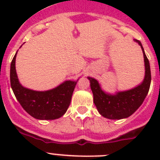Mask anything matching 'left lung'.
<instances>
[{"label": "left lung", "mask_w": 160, "mask_h": 160, "mask_svg": "<svg viewBox=\"0 0 160 160\" xmlns=\"http://www.w3.org/2000/svg\"><path fill=\"white\" fill-rule=\"evenodd\" d=\"M141 46L144 57L145 77L138 87L126 91L117 92L115 94H107L102 90L98 82L88 77L90 88L94 95V103L101 115L110 119H121L131 116L142 105L150 89L152 81L150 63L147 58L142 44L135 40Z\"/></svg>", "instance_id": "1"}]
</instances>
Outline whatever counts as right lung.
I'll use <instances>...</instances> for the list:
<instances>
[{
	"instance_id": "1",
	"label": "right lung",
	"mask_w": 160,
	"mask_h": 160,
	"mask_svg": "<svg viewBox=\"0 0 160 160\" xmlns=\"http://www.w3.org/2000/svg\"><path fill=\"white\" fill-rule=\"evenodd\" d=\"M16 53L10 66V83L15 97L23 109L37 119L53 120L62 117L70 104L78 81H66L56 88L36 91L22 87L17 75Z\"/></svg>"
}]
</instances>
